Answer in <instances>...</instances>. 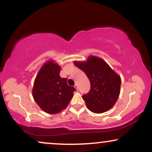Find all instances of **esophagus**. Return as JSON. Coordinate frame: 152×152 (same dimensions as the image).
<instances>
[{
	"instance_id": "34e87169",
	"label": "esophagus",
	"mask_w": 152,
	"mask_h": 152,
	"mask_svg": "<svg viewBox=\"0 0 152 152\" xmlns=\"http://www.w3.org/2000/svg\"><path fill=\"white\" fill-rule=\"evenodd\" d=\"M74 87H75V88L76 89V91H78V85L77 84H75Z\"/></svg>"
}]
</instances>
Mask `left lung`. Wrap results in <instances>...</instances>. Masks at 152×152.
Segmentation results:
<instances>
[{"label": "left lung", "mask_w": 152, "mask_h": 152, "mask_svg": "<svg viewBox=\"0 0 152 152\" xmlns=\"http://www.w3.org/2000/svg\"><path fill=\"white\" fill-rule=\"evenodd\" d=\"M78 69L86 74L91 89L82 98L90 111L104 113L114 105L118 98L121 78L102 59L89 56L87 61L74 62Z\"/></svg>", "instance_id": "8db88e82"}]
</instances>
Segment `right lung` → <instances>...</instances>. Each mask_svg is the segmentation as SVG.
I'll list each match as a JSON object with an SVG mask.
<instances>
[{
  "label": "right lung",
  "mask_w": 152,
  "mask_h": 152,
  "mask_svg": "<svg viewBox=\"0 0 152 152\" xmlns=\"http://www.w3.org/2000/svg\"><path fill=\"white\" fill-rule=\"evenodd\" d=\"M61 67L53 61L42 66L36 76L33 96L45 112L56 114L67 107L76 88L68 85L67 79L60 76Z\"/></svg>",
  "instance_id": "right-lung-1"
}]
</instances>
